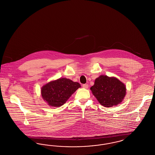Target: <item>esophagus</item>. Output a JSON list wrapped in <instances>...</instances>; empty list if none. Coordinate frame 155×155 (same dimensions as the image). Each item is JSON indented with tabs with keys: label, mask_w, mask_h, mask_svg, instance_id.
<instances>
[{
	"label": "esophagus",
	"mask_w": 155,
	"mask_h": 155,
	"mask_svg": "<svg viewBox=\"0 0 155 155\" xmlns=\"http://www.w3.org/2000/svg\"><path fill=\"white\" fill-rule=\"evenodd\" d=\"M88 84H83V85H82V87H83V88H84L88 89Z\"/></svg>",
	"instance_id": "esophagus-1"
}]
</instances>
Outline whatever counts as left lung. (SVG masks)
Returning a JSON list of instances; mask_svg holds the SVG:
<instances>
[{
  "label": "left lung",
  "mask_w": 155,
  "mask_h": 155,
  "mask_svg": "<svg viewBox=\"0 0 155 155\" xmlns=\"http://www.w3.org/2000/svg\"><path fill=\"white\" fill-rule=\"evenodd\" d=\"M91 90L99 103L107 107L121 103L126 95L124 83L116 77L104 75L96 78Z\"/></svg>",
  "instance_id": "1"
}]
</instances>
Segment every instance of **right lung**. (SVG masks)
<instances>
[{
  "mask_svg": "<svg viewBox=\"0 0 155 155\" xmlns=\"http://www.w3.org/2000/svg\"><path fill=\"white\" fill-rule=\"evenodd\" d=\"M80 87L81 85L78 82L66 78H60L44 85L41 93L42 99L48 105L59 107L66 103Z\"/></svg>",
  "mask_w": 155,
  "mask_h": 155,
  "instance_id": "obj_1",
  "label": "right lung"
}]
</instances>
